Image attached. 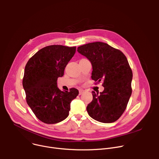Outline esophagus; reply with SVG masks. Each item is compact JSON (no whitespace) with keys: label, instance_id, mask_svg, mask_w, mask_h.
Instances as JSON below:
<instances>
[{"label":"esophagus","instance_id":"obj_1","mask_svg":"<svg viewBox=\"0 0 159 159\" xmlns=\"http://www.w3.org/2000/svg\"><path fill=\"white\" fill-rule=\"evenodd\" d=\"M84 92V89H79V95H82Z\"/></svg>","mask_w":159,"mask_h":159}]
</instances>
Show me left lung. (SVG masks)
Masks as SVG:
<instances>
[{"mask_svg":"<svg viewBox=\"0 0 159 159\" xmlns=\"http://www.w3.org/2000/svg\"><path fill=\"white\" fill-rule=\"evenodd\" d=\"M77 51L92 64L91 79L103 81L101 93L92 91L93 100L87 106L89 115L103 123L117 120L124 112L132 93V70L119 49L101 42L78 47Z\"/></svg>","mask_w":159,"mask_h":159,"instance_id":"left-lung-1","label":"left lung"}]
</instances>
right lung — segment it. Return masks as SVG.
<instances>
[{
    "instance_id": "add662e5",
    "label": "right lung",
    "mask_w": 159,
    "mask_h": 159,
    "mask_svg": "<svg viewBox=\"0 0 159 159\" xmlns=\"http://www.w3.org/2000/svg\"><path fill=\"white\" fill-rule=\"evenodd\" d=\"M75 52V46H48L32 56L25 66L22 86L26 102L43 122L56 124L66 119L71 102L79 95L76 88L62 91L57 86Z\"/></svg>"
}]
</instances>
